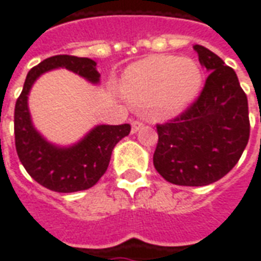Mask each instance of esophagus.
<instances>
[{"label":"esophagus","instance_id":"obj_1","mask_svg":"<svg viewBox=\"0 0 261 261\" xmlns=\"http://www.w3.org/2000/svg\"><path fill=\"white\" fill-rule=\"evenodd\" d=\"M142 127V123L141 121H133V123H131V133H133V134H136L137 131L140 130V128H141Z\"/></svg>","mask_w":261,"mask_h":261}]
</instances>
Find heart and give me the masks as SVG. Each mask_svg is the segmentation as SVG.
Wrapping results in <instances>:
<instances>
[{"label": "heart", "mask_w": 261, "mask_h": 261, "mask_svg": "<svg viewBox=\"0 0 261 261\" xmlns=\"http://www.w3.org/2000/svg\"><path fill=\"white\" fill-rule=\"evenodd\" d=\"M202 71L192 59L153 56L127 69L121 80L123 96L138 108H148L158 119L181 113L198 96Z\"/></svg>", "instance_id": "1"}]
</instances>
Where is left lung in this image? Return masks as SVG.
Returning a JSON list of instances; mask_svg holds the SVG:
<instances>
[{"mask_svg": "<svg viewBox=\"0 0 261 261\" xmlns=\"http://www.w3.org/2000/svg\"><path fill=\"white\" fill-rule=\"evenodd\" d=\"M208 75L201 95L186 112L158 124L153 166L177 186H207L229 172L249 141L246 93L233 69L204 46H193Z\"/></svg>", "mask_w": 261, "mask_h": 261, "instance_id": "1", "label": "left lung"}]
</instances>
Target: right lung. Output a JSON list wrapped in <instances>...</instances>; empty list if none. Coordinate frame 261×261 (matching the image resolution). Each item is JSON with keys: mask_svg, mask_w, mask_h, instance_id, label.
I'll list each match as a JSON object with an SVG mask.
<instances>
[{"mask_svg": "<svg viewBox=\"0 0 261 261\" xmlns=\"http://www.w3.org/2000/svg\"><path fill=\"white\" fill-rule=\"evenodd\" d=\"M65 68L91 84L100 82L96 63L86 57L60 54L28 72L20 96L15 105V147L19 161L32 179L57 193H74L95 186L108 170L116 144L130 134V124L95 125L80 141L61 147L47 141L36 130L28 97L39 76L51 69Z\"/></svg>", "mask_w": 261, "mask_h": 261, "instance_id": "add662e5", "label": "right lung"}]
</instances>
